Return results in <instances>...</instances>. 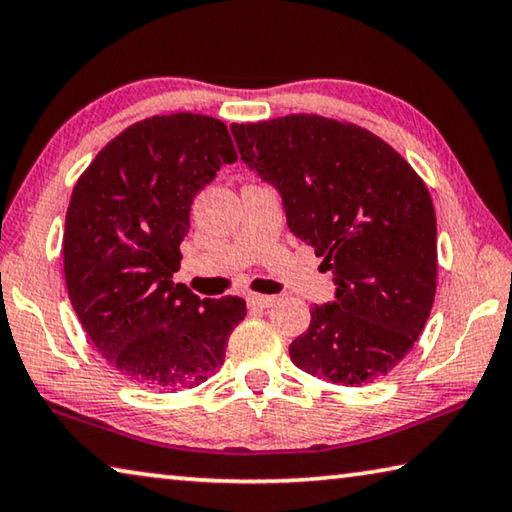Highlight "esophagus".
Returning <instances> with one entry per match:
<instances>
[{"label":"esophagus","instance_id":"1","mask_svg":"<svg viewBox=\"0 0 512 512\" xmlns=\"http://www.w3.org/2000/svg\"><path fill=\"white\" fill-rule=\"evenodd\" d=\"M248 305L250 307H259V309H268L275 305V296H262V293H248Z\"/></svg>","mask_w":512,"mask_h":512}]
</instances>
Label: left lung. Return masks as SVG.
Wrapping results in <instances>:
<instances>
[{"label":"left lung","instance_id":"1","mask_svg":"<svg viewBox=\"0 0 512 512\" xmlns=\"http://www.w3.org/2000/svg\"><path fill=\"white\" fill-rule=\"evenodd\" d=\"M241 160L280 189L293 235L323 257L336 300L311 309L291 361L363 386L400 366L436 296V212L424 180L352 121L287 115L232 124Z\"/></svg>","mask_w":512,"mask_h":512}]
</instances>
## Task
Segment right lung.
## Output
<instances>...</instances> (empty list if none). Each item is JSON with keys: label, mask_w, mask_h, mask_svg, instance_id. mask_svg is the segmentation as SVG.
Instances as JSON below:
<instances>
[{"label": "right lung", "mask_w": 512, "mask_h": 512, "mask_svg": "<svg viewBox=\"0 0 512 512\" xmlns=\"http://www.w3.org/2000/svg\"><path fill=\"white\" fill-rule=\"evenodd\" d=\"M232 162L221 119L176 112L128 126L76 180L63 235L69 300L101 357L135 384H203L246 318L244 298L201 300L171 280L194 196Z\"/></svg>", "instance_id": "add662e5"}]
</instances>
